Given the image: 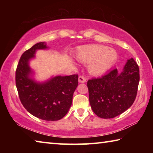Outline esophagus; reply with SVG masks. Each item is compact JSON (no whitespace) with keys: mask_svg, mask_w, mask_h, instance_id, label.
<instances>
[{"mask_svg":"<svg viewBox=\"0 0 153 153\" xmlns=\"http://www.w3.org/2000/svg\"><path fill=\"white\" fill-rule=\"evenodd\" d=\"M78 81L79 83H85L86 82V79L84 76H79L78 77Z\"/></svg>","mask_w":153,"mask_h":153,"instance_id":"obj_1","label":"esophagus"}]
</instances>
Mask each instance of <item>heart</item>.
I'll use <instances>...</instances> for the list:
<instances>
[{
    "instance_id": "heart-1",
    "label": "heart",
    "mask_w": 153,
    "mask_h": 153,
    "mask_svg": "<svg viewBox=\"0 0 153 153\" xmlns=\"http://www.w3.org/2000/svg\"><path fill=\"white\" fill-rule=\"evenodd\" d=\"M117 53L102 45L86 46L79 51L77 59L85 65L90 64L89 70L93 75L105 73L117 59Z\"/></svg>"
}]
</instances>
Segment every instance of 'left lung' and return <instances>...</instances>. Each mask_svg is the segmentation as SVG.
I'll return each mask as SVG.
<instances>
[{
	"mask_svg": "<svg viewBox=\"0 0 153 153\" xmlns=\"http://www.w3.org/2000/svg\"><path fill=\"white\" fill-rule=\"evenodd\" d=\"M140 80L139 67L133 58L127 61L123 71L115 69L87 82L91 108L98 117L113 118L131 107L136 99Z\"/></svg>",
	"mask_w": 153,
	"mask_h": 153,
	"instance_id": "1",
	"label": "left lung"
}]
</instances>
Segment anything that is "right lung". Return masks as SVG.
<instances>
[{"label":"right lung","instance_id":"right-lung-1","mask_svg":"<svg viewBox=\"0 0 153 153\" xmlns=\"http://www.w3.org/2000/svg\"><path fill=\"white\" fill-rule=\"evenodd\" d=\"M47 48L45 42H39L22 54L15 72V84L21 102L28 112L41 120L57 121L71 107L78 75L56 76L42 83L31 78L29 61L35 57L36 51Z\"/></svg>","mask_w":153,"mask_h":153}]
</instances>
